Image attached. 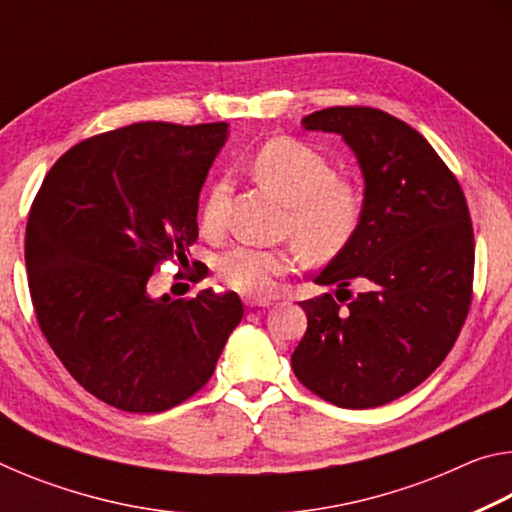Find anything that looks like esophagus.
<instances>
[{
  "label": "esophagus",
  "instance_id": "esophagus-1",
  "mask_svg": "<svg viewBox=\"0 0 512 512\" xmlns=\"http://www.w3.org/2000/svg\"><path fill=\"white\" fill-rule=\"evenodd\" d=\"M248 307H271L273 302L266 300V298H248Z\"/></svg>",
  "mask_w": 512,
  "mask_h": 512
}]
</instances>
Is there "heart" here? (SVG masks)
<instances>
[{"instance_id":"1","label":"heart","mask_w":512,"mask_h":512,"mask_svg":"<svg viewBox=\"0 0 512 512\" xmlns=\"http://www.w3.org/2000/svg\"><path fill=\"white\" fill-rule=\"evenodd\" d=\"M255 183L287 205V230L303 248L232 246L216 257V273L246 296H268L277 277L287 275L305 253L309 259L339 255L357 235L363 194L348 178L336 176L327 155L296 137H273L250 160ZM223 189L212 187L201 207V232L219 235Z\"/></svg>"}]
</instances>
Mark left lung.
Instances as JSON below:
<instances>
[{
  "label": "left lung",
  "instance_id": "1",
  "mask_svg": "<svg viewBox=\"0 0 512 512\" xmlns=\"http://www.w3.org/2000/svg\"><path fill=\"white\" fill-rule=\"evenodd\" d=\"M302 126L343 137L366 192L357 235L316 275L336 298L300 302L307 332L291 366L325 402L372 409L420 386L461 334L474 280L470 210L454 173L402 119L336 106ZM354 279L367 287L357 297L347 289Z\"/></svg>",
  "mask_w": 512,
  "mask_h": 512
}]
</instances>
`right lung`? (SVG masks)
<instances>
[{
  "instance_id": "add662e5",
  "label": "right lung",
  "mask_w": 512,
  "mask_h": 512,
  "mask_svg": "<svg viewBox=\"0 0 512 512\" xmlns=\"http://www.w3.org/2000/svg\"><path fill=\"white\" fill-rule=\"evenodd\" d=\"M228 124L142 121L72 146L27 223L29 291L51 350L85 391L160 413L210 381L244 316L237 293L151 298L146 282L198 239V196Z\"/></svg>"
}]
</instances>
